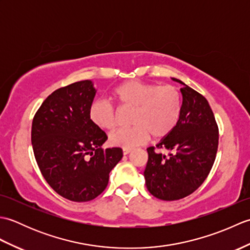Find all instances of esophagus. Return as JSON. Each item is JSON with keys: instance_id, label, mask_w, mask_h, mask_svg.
<instances>
[{"instance_id": "34e87169", "label": "esophagus", "mask_w": 250, "mask_h": 250, "mask_svg": "<svg viewBox=\"0 0 250 250\" xmlns=\"http://www.w3.org/2000/svg\"><path fill=\"white\" fill-rule=\"evenodd\" d=\"M132 151V149H129V148H124V155H128Z\"/></svg>"}]
</instances>
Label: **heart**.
Segmentation results:
<instances>
[{
	"label": "heart",
	"mask_w": 250,
	"mask_h": 250,
	"mask_svg": "<svg viewBox=\"0 0 250 250\" xmlns=\"http://www.w3.org/2000/svg\"><path fill=\"white\" fill-rule=\"evenodd\" d=\"M111 95L122 107L133 108L131 128L118 129L110 134L113 146L133 148L146 142L149 133L155 139L168 135L176 126L182 111V97L173 86H156L139 81H128L117 86ZM93 124L103 130L116 125V109L102 99L93 101L89 108Z\"/></svg>",
	"instance_id": "heart-1"
}]
</instances>
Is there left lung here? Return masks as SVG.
<instances>
[{
	"label": "left lung",
	"instance_id": "8db88e82",
	"mask_svg": "<svg viewBox=\"0 0 250 250\" xmlns=\"http://www.w3.org/2000/svg\"><path fill=\"white\" fill-rule=\"evenodd\" d=\"M183 84L182 111L174 130L158 143V149L147 148L144 177L148 191L163 201H175L191 194L203 184L213 167L218 148V126L207 100L177 78Z\"/></svg>",
	"mask_w": 250,
	"mask_h": 250
}]
</instances>
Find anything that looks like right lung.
Segmentation results:
<instances>
[{"label":"right lung","instance_id":"1","mask_svg":"<svg viewBox=\"0 0 250 250\" xmlns=\"http://www.w3.org/2000/svg\"><path fill=\"white\" fill-rule=\"evenodd\" d=\"M95 93L91 81L58 89L32 122L37 166L58 194L74 202L91 201L102 193L109 172L124 156L119 147L102 149L107 136L89 117Z\"/></svg>","mask_w":250,"mask_h":250}]
</instances>
